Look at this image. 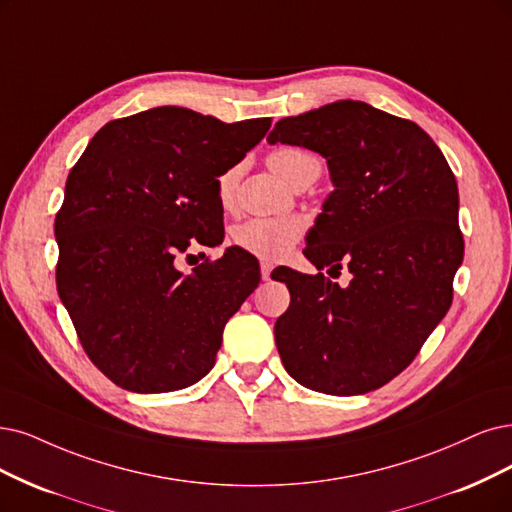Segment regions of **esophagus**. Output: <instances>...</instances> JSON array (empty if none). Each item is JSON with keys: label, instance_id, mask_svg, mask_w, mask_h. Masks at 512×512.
Segmentation results:
<instances>
[{"label": "esophagus", "instance_id": "34e87169", "mask_svg": "<svg viewBox=\"0 0 512 512\" xmlns=\"http://www.w3.org/2000/svg\"><path fill=\"white\" fill-rule=\"evenodd\" d=\"M272 270H274V266H272L270 261H261V278H263V280H270Z\"/></svg>", "mask_w": 512, "mask_h": 512}]
</instances>
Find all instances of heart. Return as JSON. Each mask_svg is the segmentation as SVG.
Instances as JSON below:
<instances>
[{
	"label": "heart",
	"mask_w": 512,
	"mask_h": 512,
	"mask_svg": "<svg viewBox=\"0 0 512 512\" xmlns=\"http://www.w3.org/2000/svg\"><path fill=\"white\" fill-rule=\"evenodd\" d=\"M274 173L289 185L297 183L314 170L320 173V162L308 149L278 147L268 156ZM240 179V166L225 168L215 179V196L223 211H232L236 204V189ZM304 236V221L299 217H253L246 219L232 230V242L244 253L261 259H280Z\"/></svg>",
	"instance_id": "b5f03b06"
}]
</instances>
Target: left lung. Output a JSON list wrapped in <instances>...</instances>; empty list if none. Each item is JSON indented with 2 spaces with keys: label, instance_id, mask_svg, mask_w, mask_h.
<instances>
[{
  "label": "left lung",
  "instance_id": "8db88e82",
  "mask_svg": "<svg viewBox=\"0 0 512 512\" xmlns=\"http://www.w3.org/2000/svg\"><path fill=\"white\" fill-rule=\"evenodd\" d=\"M270 143L318 151L333 192L308 232L316 270L339 287L276 268L291 306L274 325L282 365L316 392L350 396L382 388L418 356L447 314L464 257L458 183L426 132L363 101H337L282 118Z\"/></svg>",
  "mask_w": 512,
  "mask_h": 512
}]
</instances>
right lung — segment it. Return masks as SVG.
<instances>
[{"label": "right lung", "instance_id": "right-lung-1", "mask_svg": "<svg viewBox=\"0 0 512 512\" xmlns=\"http://www.w3.org/2000/svg\"><path fill=\"white\" fill-rule=\"evenodd\" d=\"M154 107L105 124L75 162L54 219L56 289L92 365L130 392H173L213 369L221 335L259 285L232 246L183 274L189 246L223 242L215 179L270 130Z\"/></svg>", "mask_w": 512, "mask_h": 512}]
</instances>
